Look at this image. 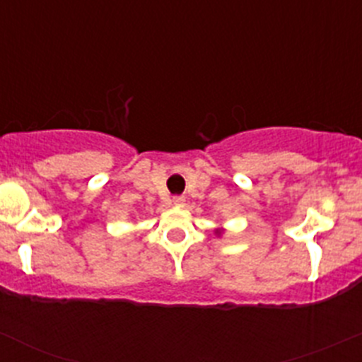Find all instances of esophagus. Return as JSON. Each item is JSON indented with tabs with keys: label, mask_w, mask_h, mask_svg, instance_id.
Returning a JSON list of instances; mask_svg holds the SVG:
<instances>
[{
	"label": "esophagus",
	"mask_w": 362,
	"mask_h": 362,
	"mask_svg": "<svg viewBox=\"0 0 362 362\" xmlns=\"http://www.w3.org/2000/svg\"><path fill=\"white\" fill-rule=\"evenodd\" d=\"M173 204H175V206H184V204H185V198H184V196H175V198H173Z\"/></svg>",
	"instance_id": "1"
}]
</instances>
